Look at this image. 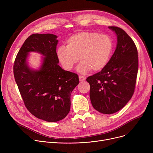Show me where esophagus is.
<instances>
[{"label": "esophagus", "mask_w": 153, "mask_h": 153, "mask_svg": "<svg viewBox=\"0 0 153 153\" xmlns=\"http://www.w3.org/2000/svg\"><path fill=\"white\" fill-rule=\"evenodd\" d=\"M79 81H84V80L86 79L85 77H84V76H79Z\"/></svg>", "instance_id": "34e87169"}]
</instances>
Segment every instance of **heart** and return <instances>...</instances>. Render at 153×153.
Returning <instances> with one entry per match:
<instances>
[{
  "label": "heart",
  "mask_w": 153,
  "mask_h": 153,
  "mask_svg": "<svg viewBox=\"0 0 153 153\" xmlns=\"http://www.w3.org/2000/svg\"><path fill=\"white\" fill-rule=\"evenodd\" d=\"M67 47L60 46L57 56L63 68L71 71L79 60L78 71L84 74L92 70L99 71L109 62L114 49L110 36L98 32L84 31L71 35L66 41Z\"/></svg>",
  "instance_id": "b5f03b06"
}]
</instances>
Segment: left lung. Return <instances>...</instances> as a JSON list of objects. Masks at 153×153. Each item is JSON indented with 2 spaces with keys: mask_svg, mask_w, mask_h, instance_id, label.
<instances>
[{
  "mask_svg": "<svg viewBox=\"0 0 153 153\" xmlns=\"http://www.w3.org/2000/svg\"><path fill=\"white\" fill-rule=\"evenodd\" d=\"M108 28L117 34L116 50L105 68L86 79L93 107L104 114L115 113L131 99L138 70V51L133 39L122 28Z\"/></svg>",
  "mask_w": 153,
  "mask_h": 153,
  "instance_id": "obj_1",
  "label": "left lung"
}]
</instances>
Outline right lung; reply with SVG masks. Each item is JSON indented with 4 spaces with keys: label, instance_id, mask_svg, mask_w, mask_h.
Returning <instances> with one entry per match:
<instances>
[{
    "label": "right lung",
    "instance_id": "obj_1",
    "mask_svg": "<svg viewBox=\"0 0 153 153\" xmlns=\"http://www.w3.org/2000/svg\"><path fill=\"white\" fill-rule=\"evenodd\" d=\"M57 36L35 33L28 36L14 61L13 74L24 104L30 113L46 122L65 118L71 107V94L79 83L77 74L62 69L56 53ZM45 57L39 70H31L26 59L29 52Z\"/></svg>",
    "mask_w": 153,
    "mask_h": 153
}]
</instances>
